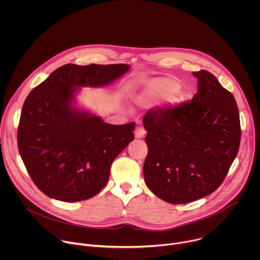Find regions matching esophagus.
Masks as SVG:
<instances>
[{
    "label": "esophagus",
    "mask_w": 260,
    "mask_h": 260,
    "mask_svg": "<svg viewBox=\"0 0 260 260\" xmlns=\"http://www.w3.org/2000/svg\"><path fill=\"white\" fill-rule=\"evenodd\" d=\"M146 135V131L143 127H137L135 131V137L137 139H142Z\"/></svg>",
    "instance_id": "obj_1"
}]
</instances>
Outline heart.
I'll use <instances>...</instances> for the list:
<instances>
[{"label": "heart", "instance_id": "obj_1", "mask_svg": "<svg viewBox=\"0 0 260 260\" xmlns=\"http://www.w3.org/2000/svg\"><path fill=\"white\" fill-rule=\"evenodd\" d=\"M179 88V82L172 78H154L145 84L143 90L137 95L136 102L141 106H149L166 99L169 106H176L182 101V94L178 91Z\"/></svg>", "mask_w": 260, "mask_h": 260}]
</instances>
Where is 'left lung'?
Wrapping results in <instances>:
<instances>
[{"instance_id": "left-lung-1", "label": "left lung", "mask_w": 260, "mask_h": 260, "mask_svg": "<svg viewBox=\"0 0 260 260\" xmlns=\"http://www.w3.org/2000/svg\"><path fill=\"white\" fill-rule=\"evenodd\" d=\"M191 101L148 111L143 123L148 154L146 185L171 204L214 192L225 179L241 142L239 109L232 92L208 71L193 72Z\"/></svg>"}]
</instances>
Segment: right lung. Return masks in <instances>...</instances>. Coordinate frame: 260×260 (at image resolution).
<instances>
[{
    "label": "right lung",
    "mask_w": 260,
    "mask_h": 260,
    "mask_svg": "<svg viewBox=\"0 0 260 260\" xmlns=\"http://www.w3.org/2000/svg\"><path fill=\"white\" fill-rule=\"evenodd\" d=\"M128 70L125 63H67L25 99L18 150L36 186L47 197L79 202L106 186L111 165L134 140L136 123H106L73 102L78 87L105 86Z\"/></svg>",
    "instance_id": "add662e5"
}]
</instances>
